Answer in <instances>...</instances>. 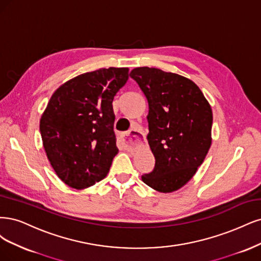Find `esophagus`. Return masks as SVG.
Masks as SVG:
<instances>
[{"label":"esophagus","mask_w":261,"mask_h":261,"mask_svg":"<svg viewBox=\"0 0 261 261\" xmlns=\"http://www.w3.org/2000/svg\"><path fill=\"white\" fill-rule=\"evenodd\" d=\"M122 139L125 146L128 147H133L136 145L141 144V143L145 140V136L140 129H132L128 132H125L122 134Z\"/></svg>","instance_id":"34e87169"}]
</instances>
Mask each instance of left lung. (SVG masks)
Segmentation results:
<instances>
[{
    "mask_svg": "<svg viewBox=\"0 0 261 261\" xmlns=\"http://www.w3.org/2000/svg\"><path fill=\"white\" fill-rule=\"evenodd\" d=\"M130 77L148 102L147 141L155 157L154 170L142 180L158 192H174L193 178L212 145V107L183 75L138 67Z\"/></svg>",
    "mask_w": 261,
    "mask_h": 261,
    "instance_id": "8db88e82",
    "label": "left lung"
}]
</instances>
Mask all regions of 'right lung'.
Here are the masks:
<instances>
[{"label": "right lung", "instance_id": "add662e5", "mask_svg": "<svg viewBox=\"0 0 261 261\" xmlns=\"http://www.w3.org/2000/svg\"><path fill=\"white\" fill-rule=\"evenodd\" d=\"M128 68H102L65 82L48 100L40 132L49 164L65 184L87 189L107 175L118 154L114 96Z\"/></svg>", "mask_w": 261, "mask_h": 261}]
</instances>
